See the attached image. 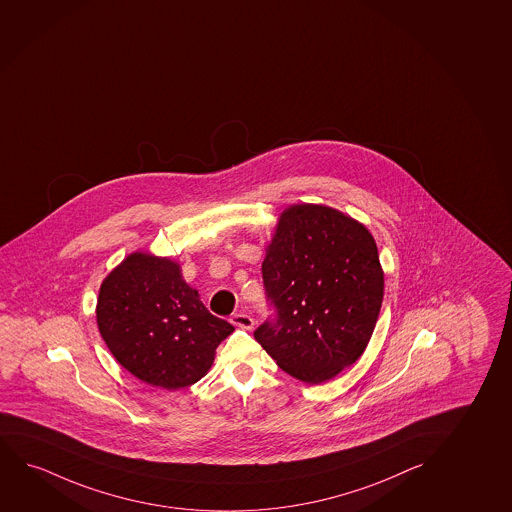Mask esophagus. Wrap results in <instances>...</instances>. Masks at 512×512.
Here are the masks:
<instances>
[{"label": "esophagus", "instance_id": "34e87169", "mask_svg": "<svg viewBox=\"0 0 512 512\" xmlns=\"http://www.w3.org/2000/svg\"><path fill=\"white\" fill-rule=\"evenodd\" d=\"M230 322H232L233 325L240 327V329L251 330L254 327L253 318L249 317V315L244 313V311H239V313H232Z\"/></svg>", "mask_w": 512, "mask_h": 512}]
</instances>
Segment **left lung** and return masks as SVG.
Here are the masks:
<instances>
[{
	"instance_id": "8db88e82",
	"label": "left lung",
	"mask_w": 512,
	"mask_h": 512,
	"mask_svg": "<svg viewBox=\"0 0 512 512\" xmlns=\"http://www.w3.org/2000/svg\"><path fill=\"white\" fill-rule=\"evenodd\" d=\"M261 272L275 318L254 339L280 369L320 384L362 356L384 296L376 240L362 223L322 204L287 207Z\"/></svg>"
}]
</instances>
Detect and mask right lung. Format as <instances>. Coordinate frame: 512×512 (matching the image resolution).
I'll use <instances>...</instances> for the list:
<instances>
[{"instance_id": "add662e5", "label": "right lung", "mask_w": 512, "mask_h": 512, "mask_svg": "<svg viewBox=\"0 0 512 512\" xmlns=\"http://www.w3.org/2000/svg\"><path fill=\"white\" fill-rule=\"evenodd\" d=\"M97 324L124 369L156 388L183 389L206 376L233 325L214 317L169 258L133 253L105 277Z\"/></svg>"}]
</instances>
